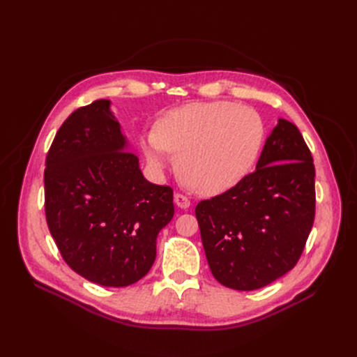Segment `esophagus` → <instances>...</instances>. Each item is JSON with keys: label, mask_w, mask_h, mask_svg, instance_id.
Here are the masks:
<instances>
[{"label": "esophagus", "mask_w": 357, "mask_h": 357, "mask_svg": "<svg viewBox=\"0 0 357 357\" xmlns=\"http://www.w3.org/2000/svg\"><path fill=\"white\" fill-rule=\"evenodd\" d=\"M174 201H175V204L178 205L179 208H188L190 205H191V201L188 199V197H185V195H182V194H175V197H174Z\"/></svg>", "instance_id": "esophagus-1"}]
</instances>
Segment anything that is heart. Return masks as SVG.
<instances>
[{
  "label": "heart",
  "instance_id": "b5f03b06",
  "mask_svg": "<svg viewBox=\"0 0 357 357\" xmlns=\"http://www.w3.org/2000/svg\"><path fill=\"white\" fill-rule=\"evenodd\" d=\"M264 142L256 112L229 101L192 102L165 114L140 135L147 165L162 172L175 156V171L190 191L214 195L231 188L255 163Z\"/></svg>",
  "mask_w": 357,
  "mask_h": 357
}]
</instances>
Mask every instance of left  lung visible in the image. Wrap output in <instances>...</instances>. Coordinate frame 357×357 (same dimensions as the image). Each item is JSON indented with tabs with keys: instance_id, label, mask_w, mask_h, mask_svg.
<instances>
[{
	"instance_id": "1",
	"label": "left lung",
	"mask_w": 357,
	"mask_h": 357,
	"mask_svg": "<svg viewBox=\"0 0 357 357\" xmlns=\"http://www.w3.org/2000/svg\"><path fill=\"white\" fill-rule=\"evenodd\" d=\"M314 178L303 135L279 119L256 171L197 205L205 256L221 285L259 289L296 265L314 222Z\"/></svg>"
}]
</instances>
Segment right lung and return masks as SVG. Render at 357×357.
I'll return each mask as SVG.
<instances>
[{
  "label": "right lung",
  "instance_id": "add662e5",
  "mask_svg": "<svg viewBox=\"0 0 357 357\" xmlns=\"http://www.w3.org/2000/svg\"><path fill=\"white\" fill-rule=\"evenodd\" d=\"M81 107L61 126L45 169V213L72 271L93 284L137 282L156 259V237L174 217L171 186L149 182L111 111Z\"/></svg>",
  "mask_w": 357,
  "mask_h": 357
}]
</instances>
